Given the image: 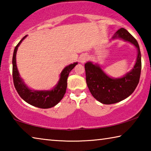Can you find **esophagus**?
Here are the masks:
<instances>
[{"label":"esophagus","mask_w":151,"mask_h":151,"mask_svg":"<svg viewBox=\"0 0 151 151\" xmlns=\"http://www.w3.org/2000/svg\"><path fill=\"white\" fill-rule=\"evenodd\" d=\"M88 60V56L86 55H83L80 57V62L81 63H85Z\"/></svg>","instance_id":"esophagus-1"}]
</instances>
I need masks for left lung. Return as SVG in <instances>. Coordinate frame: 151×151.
Listing matches in <instances>:
<instances>
[{
  "instance_id": "left-lung-1",
  "label": "left lung",
  "mask_w": 151,
  "mask_h": 151,
  "mask_svg": "<svg viewBox=\"0 0 151 151\" xmlns=\"http://www.w3.org/2000/svg\"><path fill=\"white\" fill-rule=\"evenodd\" d=\"M121 39L137 48L136 63L130 72L121 78L109 76L97 64L87 62L85 65L86 81L92 95L104 104L116 103L127 99L138 85L141 72V54L138 42L124 28L117 30L112 39Z\"/></svg>"
}]
</instances>
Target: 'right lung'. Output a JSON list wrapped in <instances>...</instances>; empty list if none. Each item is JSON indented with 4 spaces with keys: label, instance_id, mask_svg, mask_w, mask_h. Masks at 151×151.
I'll return each instance as SVG.
<instances>
[{
    "label": "right lung",
    "instance_id": "obj_1",
    "mask_svg": "<svg viewBox=\"0 0 151 151\" xmlns=\"http://www.w3.org/2000/svg\"><path fill=\"white\" fill-rule=\"evenodd\" d=\"M27 37L24 36L15 47L12 57V77L14 87L20 96L31 105L40 109H48L55 106L62 100L67 87V78L69 73L78 63L70 64L62 70L58 83L49 91H34L30 89L20 78L16 63V55L19 46Z\"/></svg>",
    "mask_w": 151,
    "mask_h": 151
}]
</instances>
